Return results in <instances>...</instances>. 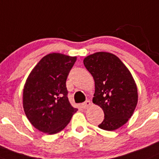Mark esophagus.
Instances as JSON below:
<instances>
[{"label":"esophagus","instance_id":"34e87169","mask_svg":"<svg viewBox=\"0 0 159 159\" xmlns=\"http://www.w3.org/2000/svg\"><path fill=\"white\" fill-rule=\"evenodd\" d=\"M90 104L91 103H90V101H85V102H84V103L81 104V106H82L83 108H87L89 106H90Z\"/></svg>","mask_w":159,"mask_h":159}]
</instances>
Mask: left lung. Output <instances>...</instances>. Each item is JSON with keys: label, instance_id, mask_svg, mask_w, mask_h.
I'll list each match as a JSON object with an SVG mask.
<instances>
[{"label": "left lung", "instance_id": "1", "mask_svg": "<svg viewBox=\"0 0 159 159\" xmlns=\"http://www.w3.org/2000/svg\"><path fill=\"white\" fill-rule=\"evenodd\" d=\"M84 64L94 80L93 103L105 113L98 127L108 131L119 129L134 114L138 101L137 85L130 72L117 56L108 52L87 56Z\"/></svg>", "mask_w": 159, "mask_h": 159}]
</instances>
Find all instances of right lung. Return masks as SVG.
I'll use <instances>...</instances> for the list:
<instances>
[{"mask_svg": "<svg viewBox=\"0 0 159 159\" xmlns=\"http://www.w3.org/2000/svg\"><path fill=\"white\" fill-rule=\"evenodd\" d=\"M76 57L51 53L29 75L23 89V108L36 129L48 134L62 130L78 109L69 103L66 80Z\"/></svg>", "mask_w": 159, "mask_h": 159, "instance_id": "1", "label": "right lung"}]
</instances>
